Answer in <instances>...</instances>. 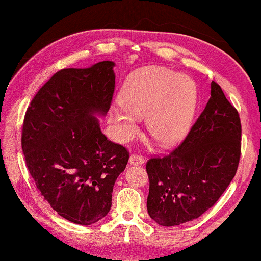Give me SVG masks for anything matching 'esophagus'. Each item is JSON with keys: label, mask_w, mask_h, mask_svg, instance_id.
<instances>
[{"label": "esophagus", "mask_w": 261, "mask_h": 261, "mask_svg": "<svg viewBox=\"0 0 261 261\" xmlns=\"http://www.w3.org/2000/svg\"><path fill=\"white\" fill-rule=\"evenodd\" d=\"M144 163H145L144 156H141L140 154L134 153V154H132L129 156V164H132V165H142Z\"/></svg>", "instance_id": "1"}]
</instances>
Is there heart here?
<instances>
[{
  "label": "heart",
  "instance_id": "b5f03b06",
  "mask_svg": "<svg viewBox=\"0 0 261 261\" xmlns=\"http://www.w3.org/2000/svg\"><path fill=\"white\" fill-rule=\"evenodd\" d=\"M120 101L121 105L110 109V117L121 138H133L138 133L135 116L146 117L152 138L164 146H173L191 129L198 95L190 77L149 66L127 78Z\"/></svg>",
  "mask_w": 261,
  "mask_h": 261
}]
</instances>
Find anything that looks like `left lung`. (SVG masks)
Returning a JSON list of instances; mask_svg holds the SVG:
<instances>
[{
  "label": "left lung",
  "mask_w": 261,
  "mask_h": 261,
  "mask_svg": "<svg viewBox=\"0 0 261 261\" xmlns=\"http://www.w3.org/2000/svg\"><path fill=\"white\" fill-rule=\"evenodd\" d=\"M210 98L183 142L146 164L147 212L160 226L197 219L215 204L237 173L241 122L222 89L212 82Z\"/></svg>",
  "instance_id": "1"
}]
</instances>
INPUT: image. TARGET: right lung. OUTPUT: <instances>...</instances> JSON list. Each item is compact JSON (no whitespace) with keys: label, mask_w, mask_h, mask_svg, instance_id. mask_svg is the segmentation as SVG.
I'll return each instance as SVG.
<instances>
[{"label":"right lung","mask_w":261,"mask_h":261,"mask_svg":"<svg viewBox=\"0 0 261 261\" xmlns=\"http://www.w3.org/2000/svg\"><path fill=\"white\" fill-rule=\"evenodd\" d=\"M115 64L63 69L32 99L21 146L41 196L64 219L90 226L112 206L114 184L129 152L107 139L95 114L106 115L115 90Z\"/></svg>","instance_id":"add662e5"}]
</instances>
